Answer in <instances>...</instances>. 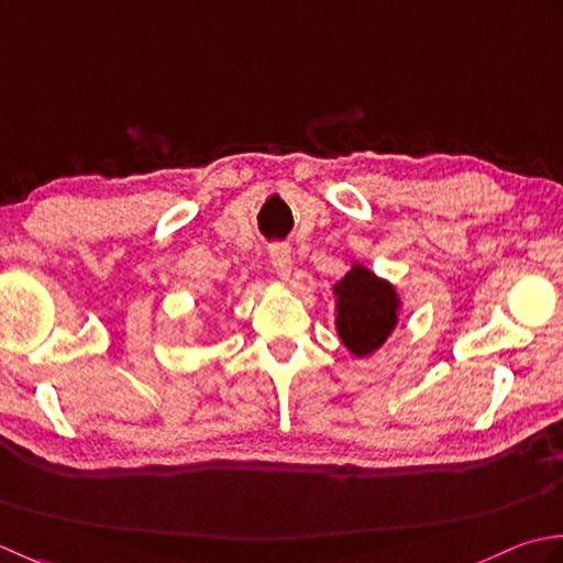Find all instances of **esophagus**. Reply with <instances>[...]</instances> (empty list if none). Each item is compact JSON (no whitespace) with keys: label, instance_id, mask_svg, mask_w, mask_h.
I'll return each instance as SVG.
<instances>
[{"label":"esophagus","instance_id":"obj_1","mask_svg":"<svg viewBox=\"0 0 563 563\" xmlns=\"http://www.w3.org/2000/svg\"><path fill=\"white\" fill-rule=\"evenodd\" d=\"M269 262H272L274 272H277L282 279L291 277L294 260H291V247L289 245H272L269 247Z\"/></svg>","mask_w":563,"mask_h":563}]
</instances>
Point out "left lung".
Listing matches in <instances>:
<instances>
[{
    "instance_id": "8db88e82",
    "label": "left lung",
    "mask_w": 563,
    "mask_h": 563,
    "mask_svg": "<svg viewBox=\"0 0 563 563\" xmlns=\"http://www.w3.org/2000/svg\"><path fill=\"white\" fill-rule=\"evenodd\" d=\"M335 296V330L352 357H372L398 328L404 298L396 284L378 277L360 260L332 284Z\"/></svg>"
}]
</instances>
